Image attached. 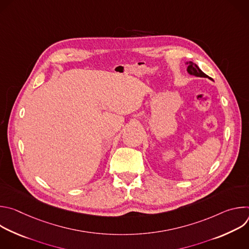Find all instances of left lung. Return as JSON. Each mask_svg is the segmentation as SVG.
I'll list each match as a JSON object with an SVG mask.
<instances>
[{"label": "left lung", "instance_id": "obj_1", "mask_svg": "<svg viewBox=\"0 0 249 249\" xmlns=\"http://www.w3.org/2000/svg\"><path fill=\"white\" fill-rule=\"evenodd\" d=\"M185 65H187V73L189 75L194 76V77H199V78H208L209 80H212V78H210L204 72H202L200 68L195 63H193L192 61L185 62Z\"/></svg>", "mask_w": 249, "mask_h": 249}]
</instances>
